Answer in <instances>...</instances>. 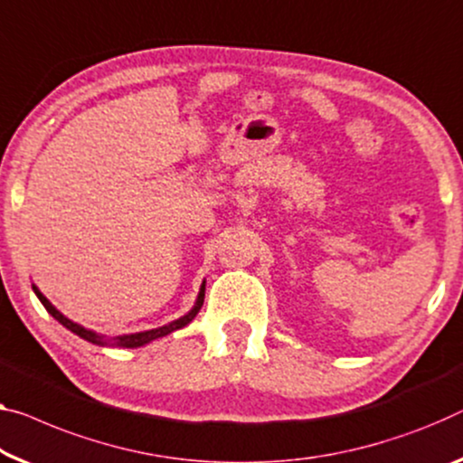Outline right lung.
I'll return each instance as SVG.
<instances>
[{
    "instance_id": "1",
    "label": "right lung",
    "mask_w": 463,
    "mask_h": 463,
    "mask_svg": "<svg viewBox=\"0 0 463 463\" xmlns=\"http://www.w3.org/2000/svg\"><path fill=\"white\" fill-rule=\"evenodd\" d=\"M33 291H34V295H37L39 298V301L43 303L45 306V309L47 312H50L55 320H58L60 324H64V326L68 328V330H72L74 335H79L80 339H85V341H89V343H98V345H106V339H103V336H99V335H95L93 330H87V328H82V326H79V324H74L72 320H68L66 316H61L58 309H55L50 301L45 299V295L39 291L37 287H33ZM203 295H205V285H202V291H199V298H197V303H195V307L191 309V312L187 314V316H183L181 320H176V322H172V324H168V326H162V328H156V330H145V333H137V335H127V336H116L114 339V343L116 345H120V347H141V345H145V343H149V341H154V339H160V336H164V335H168V333H172V330H178V328H183V326H187V324L195 318V314L199 312V309H202V306H203Z\"/></svg>"
}]
</instances>
